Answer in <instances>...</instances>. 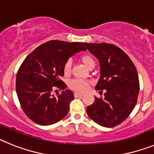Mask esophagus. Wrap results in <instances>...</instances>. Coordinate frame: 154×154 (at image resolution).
Wrapping results in <instances>:
<instances>
[{"label": "esophagus", "mask_w": 154, "mask_h": 154, "mask_svg": "<svg viewBox=\"0 0 154 154\" xmlns=\"http://www.w3.org/2000/svg\"><path fill=\"white\" fill-rule=\"evenodd\" d=\"M81 96H83L82 93H78V92H75V93H74V97H81Z\"/></svg>", "instance_id": "1"}]
</instances>
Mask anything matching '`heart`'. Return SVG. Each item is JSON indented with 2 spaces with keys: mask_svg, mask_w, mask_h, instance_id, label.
Here are the masks:
<instances>
[{
  "mask_svg": "<svg viewBox=\"0 0 154 154\" xmlns=\"http://www.w3.org/2000/svg\"><path fill=\"white\" fill-rule=\"evenodd\" d=\"M80 59H81V62L85 64V66H87L88 69L91 66L94 65V61L89 55H82ZM63 71V74L65 76H69L70 74V72H71V62H70V60H67L64 63ZM69 88H71L72 90L75 91L84 92L86 91L89 88V82L87 81H84V80H80V79H73L69 82Z\"/></svg>",
  "mask_w": 154,
  "mask_h": 154,
  "instance_id": "1",
  "label": "heart"
}]
</instances>
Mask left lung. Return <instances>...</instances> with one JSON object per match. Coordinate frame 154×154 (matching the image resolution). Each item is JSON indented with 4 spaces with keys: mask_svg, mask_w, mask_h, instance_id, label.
<instances>
[{
    "mask_svg": "<svg viewBox=\"0 0 154 154\" xmlns=\"http://www.w3.org/2000/svg\"><path fill=\"white\" fill-rule=\"evenodd\" d=\"M90 53L101 66V77L95 89L105 90V97H94L87 108L88 116L94 122L112 128L129 117L137 103L140 81L134 63L128 55L113 44L86 43Z\"/></svg>",
    "mask_w": 154,
    "mask_h": 154,
    "instance_id": "left-lung-1",
    "label": "left lung"
}]
</instances>
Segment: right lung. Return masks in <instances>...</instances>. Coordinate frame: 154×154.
I'll list each match as a JSON object with an SVG mask.
<instances>
[{
	"label": "right lung",
	"mask_w": 154,
	"mask_h": 154,
	"mask_svg": "<svg viewBox=\"0 0 154 154\" xmlns=\"http://www.w3.org/2000/svg\"><path fill=\"white\" fill-rule=\"evenodd\" d=\"M81 42L51 40L33 50L21 64L16 76V92L25 114L40 125L54 124L67 115L74 98L60 79L69 57L86 48ZM63 90L54 96L53 88Z\"/></svg>",
	"instance_id": "right-lung-1"
}]
</instances>
